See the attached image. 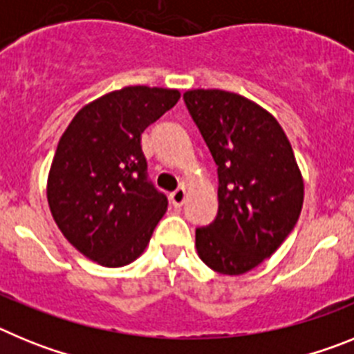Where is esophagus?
I'll return each mask as SVG.
<instances>
[{"instance_id": "34e87169", "label": "esophagus", "mask_w": 354, "mask_h": 354, "mask_svg": "<svg viewBox=\"0 0 354 354\" xmlns=\"http://www.w3.org/2000/svg\"><path fill=\"white\" fill-rule=\"evenodd\" d=\"M170 202L174 207H183V204L186 202V189H184V187H179V189H175L174 193H170Z\"/></svg>"}]
</instances>
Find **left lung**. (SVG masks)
<instances>
[{
	"instance_id": "1",
	"label": "left lung",
	"mask_w": 354,
	"mask_h": 354,
	"mask_svg": "<svg viewBox=\"0 0 354 354\" xmlns=\"http://www.w3.org/2000/svg\"><path fill=\"white\" fill-rule=\"evenodd\" d=\"M193 120L218 165V212L196 228L195 248L221 274H245L271 257L299 218L305 184L277 118L239 93L187 90Z\"/></svg>"
}]
</instances>
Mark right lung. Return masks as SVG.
<instances>
[{
  "label": "right lung",
  "instance_id": "1",
  "mask_svg": "<svg viewBox=\"0 0 354 354\" xmlns=\"http://www.w3.org/2000/svg\"><path fill=\"white\" fill-rule=\"evenodd\" d=\"M179 99L175 88L124 86L84 104L62 134L46 186L49 211L90 261L122 268L149 246L168 200L145 177L142 133Z\"/></svg>",
  "mask_w": 354,
  "mask_h": 354
}]
</instances>
